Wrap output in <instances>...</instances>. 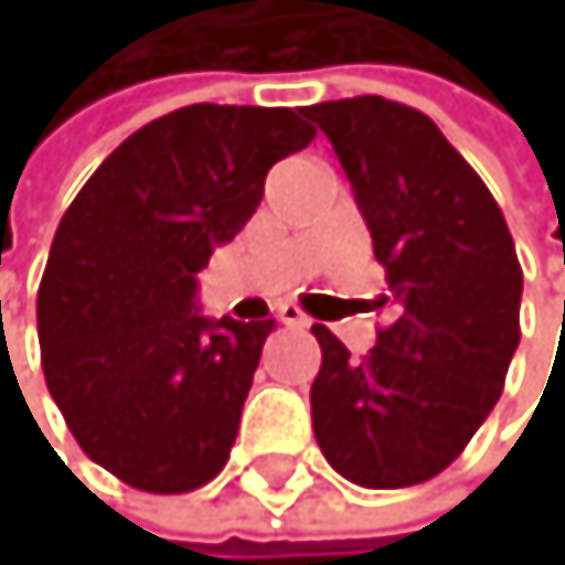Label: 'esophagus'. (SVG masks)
<instances>
[{
    "mask_svg": "<svg viewBox=\"0 0 565 565\" xmlns=\"http://www.w3.org/2000/svg\"><path fill=\"white\" fill-rule=\"evenodd\" d=\"M279 321H282V326H294V329H307V326H311V318H307L297 303H282L279 307Z\"/></svg>",
    "mask_w": 565,
    "mask_h": 565,
    "instance_id": "esophagus-1",
    "label": "esophagus"
}]
</instances>
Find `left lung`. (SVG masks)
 <instances>
[{
  "label": "left lung",
  "instance_id": "1",
  "mask_svg": "<svg viewBox=\"0 0 565 565\" xmlns=\"http://www.w3.org/2000/svg\"><path fill=\"white\" fill-rule=\"evenodd\" d=\"M307 119L332 140L393 303L364 361L326 326L311 329L315 438L353 484H420L463 452L502 396L524 271L495 198L425 113L361 95L311 105Z\"/></svg>",
  "mask_w": 565,
  "mask_h": 565
}]
</instances>
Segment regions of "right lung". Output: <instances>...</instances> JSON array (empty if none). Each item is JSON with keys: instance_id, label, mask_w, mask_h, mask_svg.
I'll return each instance as SVG.
<instances>
[{"instance_id": "right-lung-1", "label": "right lung", "mask_w": 565, "mask_h": 565, "mask_svg": "<svg viewBox=\"0 0 565 565\" xmlns=\"http://www.w3.org/2000/svg\"><path fill=\"white\" fill-rule=\"evenodd\" d=\"M311 137L294 109L186 105L122 140L55 230L41 367L81 449L130 488L194 492L226 467L276 321L204 318L198 271Z\"/></svg>"}]
</instances>
